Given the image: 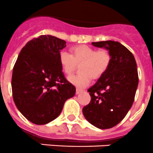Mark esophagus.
<instances>
[{
    "instance_id": "esophagus-1",
    "label": "esophagus",
    "mask_w": 153,
    "mask_h": 153,
    "mask_svg": "<svg viewBox=\"0 0 153 153\" xmlns=\"http://www.w3.org/2000/svg\"><path fill=\"white\" fill-rule=\"evenodd\" d=\"M82 91H83V90H82V89H79V88H76V94H79V93H81Z\"/></svg>"
}]
</instances>
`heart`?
<instances>
[{
  "label": "heart",
  "mask_w": 153,
  "mask_h": 153,
  "mask_svg": "<svg viewBox=\"0 0 153 153\" xmlns=\"http://www.w3.org/2000/svg\"><path fill=\"white\" fill-rule=\"evenodd\" d=\"M72 54L65 50L59 52V59L62 69L65 74L70 75L80 64L81 74L69 76V81L77 88L89 85L92 77L96 79L105 74L109 66L111 55L106 50H98L88 45H79L73 48Z\"/></svg>",
  "instance_id": "b5f03b06"
}]
</instances>
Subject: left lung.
<instances>
[{"label": "left lung", "mask_w": 153, "mask_h": 153, "mask_svg": "<svg viewBox=\"0 0 153 153\" xmlns=\"http://www.w3.org/2000/svg\"><path fill=\"white\" fill-rule=\"evenodd\" d=\"M111 55L109 66L96 84L88 90L91 102L83 108L86 120L99 129H108L123 120L133 105L138 85L133 54L117 41L92 42Z\"/></svg>", "instance_id": "8db88e82"}]
</instances>
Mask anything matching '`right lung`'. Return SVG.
<instances>
[{
	"label": "right lung",
	"instance_id": "right-lung-1",
	"mask_svg": "<svg viewBox=\"0 0 153 153\" xmlns=\"http://www.w3.org/2000/svg\"><path fill=\"white\" fill-rule=\"evenodd\" d=\"M65 40L41 35L30 40L20 51L11 78L12 96L26 119L46 124L59 117L76 88L64 76L59 59Z\"/></svg>",
	"mask_w": 153,
	"mask_h": 153
}]
</instances>
